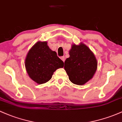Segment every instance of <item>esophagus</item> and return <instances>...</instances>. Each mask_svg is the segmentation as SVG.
<instances>
[{"label": "esophagus", "mask_w": 122, "mask_h": 122, "mask_svg": "<svg viewBox=\"0 0 122 122\" xmlns=\"http://www.w3.org/2000/svg\"><path fill=\"white\" fill-rule=\"evenodd\" d=\"M61 60H62V61H63V62H65V57H64V56H62V57H61Z\"/></svg>", "instance_id": "obj_1"}]
</instances>
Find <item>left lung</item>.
Returning a JSON list of instances; mask_svg holds the SVG:
<instances>
[{"instance_id":"obj_1","label":"left lung","mask_w":122,"mask_h":122,"mask_svg":"<svg viewBox=\"0 0 122 122\" xmlns=\"http://www.w3.org/2000/svg\"><path fill=\"white\" fill-rule=\"evenodd\" d=\"M69 57L65 60L64 69L73 84L83 85L93 78L97 68V61L93 52L85 44L72 45Z\"/></svg>"}]
</instances>
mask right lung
<instances>
[{
	"label": "right lung",
	"instance_id": "right-lung-1",
	"mask_svg": "<svg viewBox=\"0 0 122 122\" xmlns=\"http://www.w3.org/2000/svg\"><path fill=\"white\" fill-rule=\"evenodd\" d=\"M25 66L29 77L41 85L50 81L53 73L63 67L64 62L49 48L47 41H39L28 53Z\"/></svg>",
	"mask_w": 122,
	"mask_h": 122
}]
</instances>
